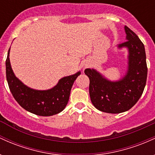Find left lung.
Segmentation results:
<instances>
[{"instance_id":"8db88e82","label":"left lung","mask_w":155,"mask_h":155,"mask_svg":"<svg viewBox=\"0 0 155 155\" xmlns=\"http://www.w3.org/2000/svg\"><path fill=\"white\" fill-rule=\"evenodd\" d=\"M127 41L118 46L127 47L128 70L118 81H110L94 69L87 68L90 96L93 106L103 112L119 114L128 111L138 102L144 90L147 78L144 45L128 27H124Z\"/></svg>"}]
</instances>
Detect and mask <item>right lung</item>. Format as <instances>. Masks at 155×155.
I'll return each mask as SVG.
<instances>
[{"mask_svg": "<svg viewBox=\"0 0 155 155\" xmlns=\"http://www.w3.org/2000/svg\"><path fill=\"white\" fill-rule=\"evenodd\" d=\"M9 51L10 49L6 60V79L17 103L28 111L38 116H52L63 111L68 102L73 84L80 75V71L63 77L50 90H35L28 87L16 77L11 67Z\"/></svg>", "mask_w": 155, "mask_h": 155, "instance_id": "right-lung-1", "label": "right lung"}]
</instances>
